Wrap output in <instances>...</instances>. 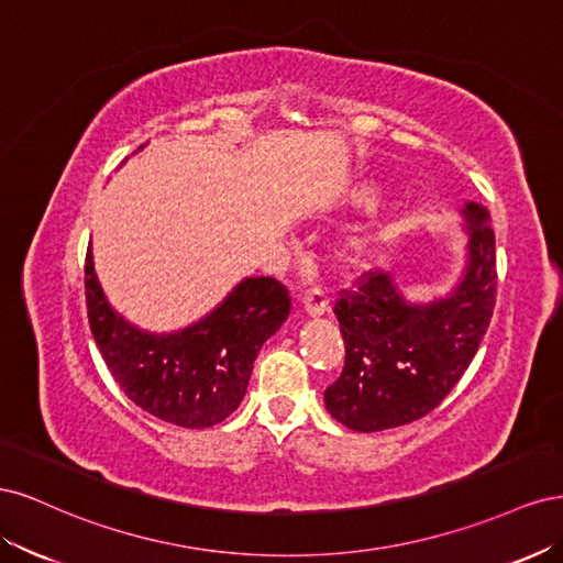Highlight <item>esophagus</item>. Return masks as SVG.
Segmentation results:
<instances>
[{"label": "esophagus", "instance_id": "obj_1", "mask_svg": "<svg viewBox=\"0 0 563 563\" xmlns=\"http://www.w3.org/2000/svg\"><path fill=\"white\" fill-rule=\"evenodd\" d=\"M302 308L310 317H321L329 310V298L321 288H310V291L302 294Z\"/></svg>", "mask_w": 563, "mask_h": 563}]
</instances>
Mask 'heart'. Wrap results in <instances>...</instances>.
Listing matches in <instances>:
<instances>
[{
  "label": "heart",
  "instance_id": "obj_1",
  "mask_svg": "<svg viewBox=\"0 0 563 563\" xmlns=\"http://www.w3.org/2000/svg\"><path fill=\"white\" fill-rule=\"evenodd\" d=\"M378 199H380V185L373 183V180L360 183L352 192V201L356 203V207H364V209L376 207ZM391 236H395V232L387 230V228L373 230V232H366V234H360V236H352V240H347L345 246H343V258L350 261V263H360V261L366 258V255L376 251L380 244L391 240Z\"/></svg>",
  "mask_w": 563,
  "mask_h": 563
}]
</instances>
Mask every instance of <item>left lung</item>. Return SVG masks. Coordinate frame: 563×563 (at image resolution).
Here are the masks:
<instances>
[{
    "instance_id": "8db88e82",
    "label": "left lung",
    "mask_w": 563,
    "mask_h": 563,
    "mask_svg": "<svg viewBox=\"0 0 563 563\" xmlns=\"http://www.w3.org/2000/svg\"><path fill=\"white\" fill-rule=\"evenodd\" d=\"M460 216L465 263L449 294L408 300L378 272L335 302L345 368L323 404L345 428L380 432L428 416L479 350L496 308V236L484 203L465 201Z\"/></svg>"
}]
</instances>
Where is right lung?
I'll use <instances>...</instances> for the list:
<instances>
[{"mask_svg": "<svg viewBox=\"0 0 563 563\" xmlns=\"http://www.w3.org/2000/svg\"><path fill=\"white\" fill-rule=\"evenodd\" d=\"M84 272L91 333L112 378L135 406L178 428H211L236 411L255 356L291 312L277 279L246 277L190 327L152 333L112 308L91 246Z\"/></svg>", "mask_w": 563, "mask_h": 563, "instance_id": "right-lung-1", "label": "right lung"}]
</instances>
